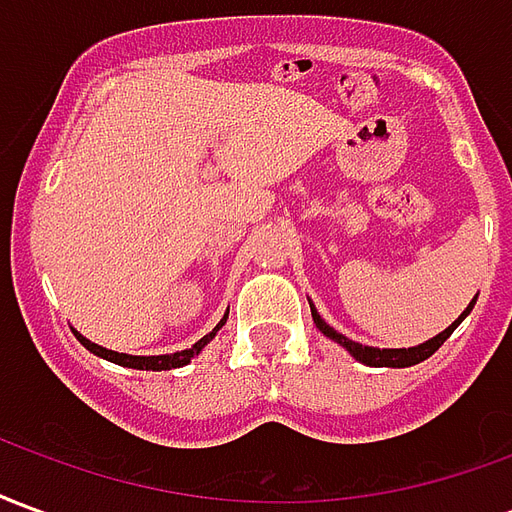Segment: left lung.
I'll list each match as a JSON object with an SVG mask.
<instances>
[{
  "label": "left lung",
  "instance_id": "left-lung-1",
  "mask_svg": "<svg viewBox=\"0 0 512 512\" xmlns=\"http://www.w3.org/2000/svg\"><path fill=\"white\" fill-rule=\"evenodd\" d=\"M474 301H477V296L469 301V307H466V310H463L461 315H458V318L444 329V332H439L436 337H430V340H425V343L414 345V348H373V345L356 343V340H348L345 334H340L337 329H332L329 323L323 321L321 312L315 310V304H312V301H310V310H312V321H315V326H318L329 340H334L337 345H343L345 351L354 356L356 362H362V365H370V367H411V365H419V362H425L428 356H433L436 351H439L441 345H444V340H447V337L461 326L463 318L474 310Z\"/></svg>",
  "mask_w": 512,
  "mask_h": 512
}]
</instances>
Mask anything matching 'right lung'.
Instances as JSON below:
<instances>
[{"instance_id": "obj_1", "label": "right lung", "mask_w": 512, "mask_h": 512, "mask_svg": "<svg viewBox=\"0 0 512 512\" xmlns=\"http://www.w3.org/2000/svg\"><path fill=\"white\" fill-rule=\"evenodd\" d=\"M224 323H227V312H224V318L216 326H213L211 332L205 334L202 340H197V343L191 345V348H186V351H175V354H161V356H131V354H117V351H109V348H104V345L93 343V340H87L84 334H79L76 329H73V334H76V340L90 351V354L101 356V359H106V362H115V365L120 367H131V370H172V367H183L189 365L194 356H200V351L205 348V345L211 343L213 337H216V332L222 329Z\"/></svg>"}]
</instances>
